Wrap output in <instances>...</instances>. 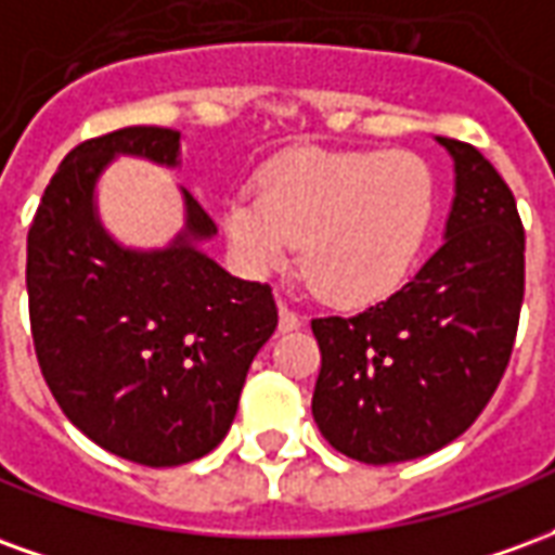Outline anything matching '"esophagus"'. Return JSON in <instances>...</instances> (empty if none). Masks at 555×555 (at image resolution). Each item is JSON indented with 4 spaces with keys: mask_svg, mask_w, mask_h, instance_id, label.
I'll return each instance as SVG.
<instances>
[{
    "mask_svg": "<svg viewBox=\"0 0 555 555\" xmlns=\"http://www.w3.org/2000/svg\"><path fill=\"white\" fill-rule=\"evenodd\" d=\"M302 318L294 309H291L288 302L279 300V333H294V330H300Z\"/></svg>",
    "mask_w": 555,
    "mask_h": 555,
    "instance_id": "1",
    "label": "esophagus"
}]
</instances>
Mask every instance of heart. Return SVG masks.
Segmentation results:
<instances>
[{"mask_svg":"<svg viewBox=\"0 0 555 555\" xmlns=\"http://www.w3.org/2000/svg\"><path fill=\"white\" fill-rule=\"evenodd\" d=\"M434 214V178L413 154L291 151L273 159L255 195L225 205V237L255 273L288 264L302 243V273L324 300L369 306L401 288Z\"/></svg>","mask_w":555,"mask_h":555,"instance_id":"obj_1","label":"heart"}]
</instances>
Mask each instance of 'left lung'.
Returning <instances> with one entry per match:
<instances>
[{
    "label": "left lung",
    "mask_w": 555,
    "mask_h": 555,
    "mask_svg": "<svg viewBox=\"0 0 555 555\" xmlns=\"http://www.w3.org/2000/svg\"><path fill=\"white\" fill-rule=\"evenodd\" d=\"M446 241L392 297L314 318L312 416L362 464H398L457 440L496 392L524 302V222L500 171L457 139Z\"/></svg>",
    "instance_id": "obj_1"
}]
</instances>
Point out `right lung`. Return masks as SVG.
I'll return each mask as SVG.
<instances>
[{"mask_svg":"<svg viewBox=\"0 0 555 555\" xmlns=\"http://www.w3.org/2000/svg\"><path fill=\"white\" fill-rule=\"evenodd\" d=\"M121 154L175 169L181 133L125 127L62 159L26 246L35 353L59 408L101 449L142 466L190 464L229 434L276 302L270 285L231 276L198 249L217 225L186 190L169 246L115 241L94 190Z\"/></svg>","mask_w":555,"mask_h":555,"instance_id":"obj_1","label":"right lung"}]
</instances>
